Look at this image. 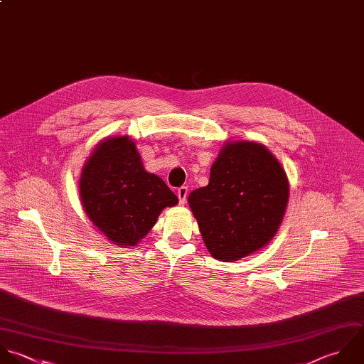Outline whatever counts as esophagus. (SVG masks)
<instances>
[{"instance_id":"esophagus-1","label":"esophagus","mask_w":364,"mask_h":364,"mask_svg":"<svg viewBox=\"0 0 364 364\" xmlns=\"http://www.w3.org/2000/svg\"><path fill=\"white\" fill-rule=\"evenodd\" d=\"M187 194H188V188L187 187H180L177 190V196H178V200H180L181 205H184L187 203Z\"/></svg>"}]
</instances>
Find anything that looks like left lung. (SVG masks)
I'll return each mask as SVG.
<instances>
[{"label": "left lung", "instance_id": "obj_1", "mask_svg": "<svg viewBox=\"0 0 364 364\" xmlns=\"http://www.w3.org/2000/svg\"><path fill=\"white\" fill-rule=\"evenodd\" d=\"M289 200L288 176L257 141H227L205 187L188 196L203 241L213 258L240 261L267 247L278 232Z\"/></svg>", "mask_w": 364, "mask_h": 364}]
</instances>
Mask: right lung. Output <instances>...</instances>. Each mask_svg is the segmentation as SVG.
<instances>
[{
	"label": "right lung",
	"mask_w": 364,
	"mask_h": 364,
	"mask_svg": "<svg viewBox=\"0 0 364 364\" xmlns=\"http://www.w3.org/2000/svg\"><path fill=\"white\" fill-rule=\"evenodd\" d=\"M79 198L92 224L113 244L137 245L177 196L146 171L129 136H107L93 149L80 171Z\"/></svg>",
	"instance_id": "add662e5"
}]
</instances>
